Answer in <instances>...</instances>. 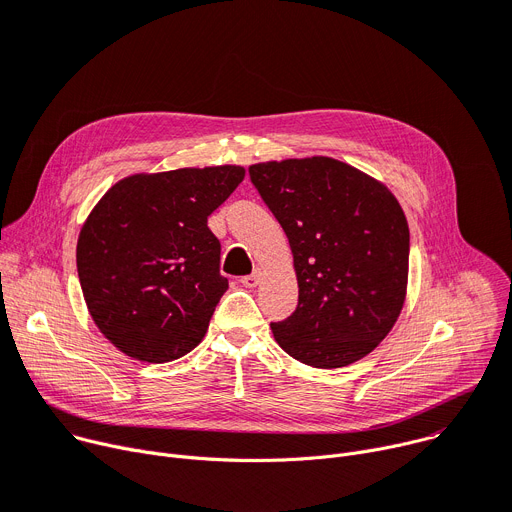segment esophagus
Listing matches in <instances>:
<instances>
[{
    "mask_svg": "<svg viewBox=\"0 0 512 512\" xmlns=\"http://www.w3.org/2000/svg\"><path fill=\"white\" fill-rule=\"evenodd\" d=\"M261 278H263V274H261V271L257 269L253 276H245V278H241V284H243L245 288H257V286H259V282H261Z\"/></svg>",
    "mask_w": 512,
    "mask_h": 512,
    "instance_id": "34e87169",
    "label": "esophagus"
}]
</instances>
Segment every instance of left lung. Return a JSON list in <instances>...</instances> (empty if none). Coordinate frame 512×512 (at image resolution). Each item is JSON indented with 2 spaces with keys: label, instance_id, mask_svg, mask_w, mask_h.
<instances>
[{
  "label": "left lung",
  "instance_id": "1",
  "mask_svg": "<svg viewBox=\"0 0 512 512\" xmlns=\"http://www.w3.org/2000/svg\"><path fill=\"white\" fill-rule=\"evenodd\" d=\"M294 257L298 306L271 323L280 348L313 368H342L377 348L407 294L410 228L395 195L329 156L249 166Z\"/></svg>",
  "mask_w": 512,
  "mask_h": 512
}]
</instances>
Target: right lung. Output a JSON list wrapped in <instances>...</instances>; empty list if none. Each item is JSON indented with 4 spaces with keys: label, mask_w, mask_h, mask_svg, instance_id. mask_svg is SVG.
<instances>
[{
    "label": "right lung",
    "mask_w": 512,
    "mask_h": 512,
    "mask_svg": "<svg viewBox=\"0 0 512 512\" xmlns=\"http://www.w3.org/2000/svg\"><path fill=\"white\" fill-rule=\"evenodd\" d=\"M243 179L234 164L138 173L92 208L78 276L94 325L119 352L160 364L201 342L228 290L208 216Z\"/></svg>",
    "instance_id": "obj_1"
}]
</instances>
